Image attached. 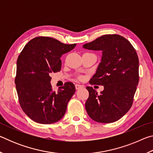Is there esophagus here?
Listing matches in <instances>:
<instances>
[{
  "mask_svg": "<svg viewBox=\"0 0 153 153\" xmlns=\"http://www.w3.org/2000/svg\"><path fill=\"white\" fill-rule=\"evenodd\" d=\"M76 90H79V89H80V88H82L83 87V86H82V85H79V84H76Z\"/></svg>",
  "mask_w": 153,
  "mask_h": 153,
  "instance_id": "esophagus-1",
  "label": "esophagus"
}]
</instances>
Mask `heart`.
<instances>
[{"label":"heart","mask_w":153,"mask_h":153,"mask_svg":"<svg viewBox=\"0 0 153 153\" xmlns=\"http://www.w3.org/2000/svg\"><path fill=\"white\" fill-rule=\"evenodd\" d=\"M78 78H79V79H83V77H82V76H79Z\"/></svg>","instance_id":"b5f03b06"}]
</instances>
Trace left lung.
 Instances as JSON below:
<instances>
[{
  "label": "left lung",
  "mask_w": 153,
  "mask_h": 153,
  "mask_svg": "<svg viewBox=\"0 0 153 153\" xmlns=\"http://www.w3.org/2000/svg\"><path fill=\"white\" fill-rule=\"evenodd\" d=\"M84 48L102 51L91 85L104 86L98 94L88 86L89 97L85 107L90 117L99 123H113L130 109L139 82V59L131 44L120 35L106 34L83 45Z\"/></svg>",
  "instance_id": "left-lung-1"
}]
</instances>
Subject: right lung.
<instances>
[{
    "label": "right lung",
    "mask_w": 153,
    "mask_h": 153,
    "mask_svg": "<svg viewBox=\"0 0 153 153\" xmlns=\"http://www.w3.org/2000/svg\"><path fill=\"white\" fill-rule=\"evenodd\" d=\"M76 46L38 36L29 41L18 56L15 83L19 105L35 122L55 123L65 113L76 88L73 83L66 82L55 91L50 74L61 71V56Z\"/></svg>",
    "instance_id": "1"
}]
</instances>
